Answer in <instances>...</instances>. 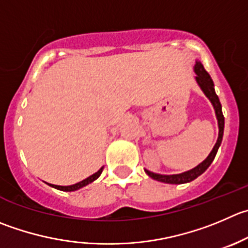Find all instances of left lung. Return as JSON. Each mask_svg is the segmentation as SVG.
<instances>
[{
	"mask_svg": "<svg viewBox=\"0 0 248 248\" xmlns=\"http://www.w3.org/2000/svg\"><path fill=\"white\" fill-rule=\"evenodd\" d=\"M195 73H196V81L199 84V86L201 87V90L203 91L204 95L208 97V100L211 101V103L213 105L214 110H216L217 119H218V126H219V134H218V140H217L216 145H214L213 150L211 151V153L208 155V157L204 159L202 163H200L199 166L195 167L193 169L187 171H184L181 174H173V175H162V174H155L152 171L145 169L146 174L148 176H151L152 179L157 181H161V183L166 184H185L190 183V181L195 180L196 178H199L201 174H203L207 170L209 166L213 162L214 157H216L217 152H218V148L220 146L221 140H223V134H224V115L221 112V105L220 101H219L218 96H217L216 91H214V84L213 80H212L211 75L206 72V69L203 68L201 62L196 61V64H195Z\"/></svg>",
	"mask_w": 248,
	"mask_h": 248,
	"instance_id": "obj_1",
	"label": "left lung"
}]
</instances>
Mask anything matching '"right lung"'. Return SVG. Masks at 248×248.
Listing matches in <instances>:
<instances>
[{"label": "right lung", "mask_w": 248, "mask_h": 248, "mask_svg": "<svg viewBox=\"0 0 248 248\" xmlns=\"http://www.w3.org/2000/svg\"><path fill=\"white\" fill-rule=\"evenodd\" d=\"M103 170V167L100 169L98 171H96L95 174H93V175H90L89 178H86L85 180L80 181V183H77L74 184V185H69V186H60V185H52V184H48L49 186H52V187L57 188V190H62V191H75V190H79V188L84 187V186L89 185V184H91L93 181H95L96 179L98 178V176L101 175V173H102Z\"/></svg>", "instance_id": "1"}]
</instances>
